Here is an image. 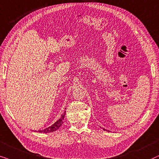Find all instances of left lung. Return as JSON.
Masks as SVG:
<instances>
[{
  "mask_svg": "<svg viewBox=\"0 0 159 159\" xmlns=\"http://www.w3.org/2000/svg\"><path fill=\"white\" fill-rule=\"evenodd\" d=\"M104 129V130H105V129ZM106 131H107V130H106Z\"/></svg>",
  "mask_w": 159,
  "mask_h": 159,
  "instance_id": "left-lung-1",
  "label": "left lung"
}]
</instances>
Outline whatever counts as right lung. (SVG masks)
<instances>
[{
  "mask_svg": "<svg viewBox=\"0 0 159 159\" xmlns=\"http://www.w3.org/2000/svg\"><path fill=\"white\" fill-rule=\"evenodd\" d=\"M65 109H66V108H65ZM65 111L64 112V113H63L62 115L61 116L60 119H59L57 122H55L54 124H53V125H52L51 126H48V128L45 129L40 130V131H39V132H43V133H49V132H54V131L58 129L61 126V125L62 124L63 120H64V117H65Z\"/></svg>",
  "mask_w": 159,
  "mask_h": 159,
  "instance_id": "obj_1",
  "label": "right lung"
}]
</instances>
